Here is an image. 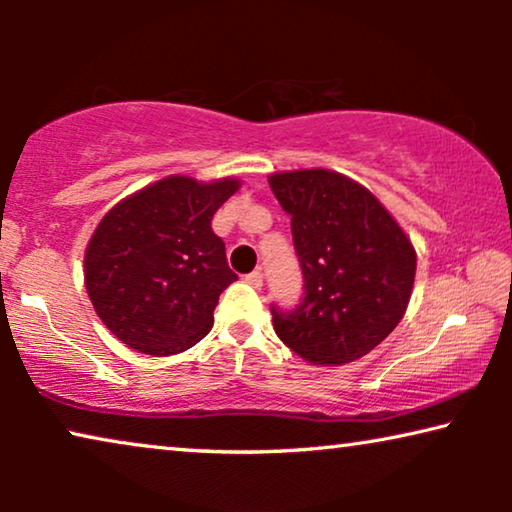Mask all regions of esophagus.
I'll use <instances>...</instances> for the list:
<instances>
[{
	"label": "esophagus",
	"mask_w": 512,
	"mask_h": 512,
	"mask_svg": "<svg viewBox=\"0 0 512 512\" xmlns=\"http://www.w3.org/2000/svg\"><path fill=\"white\" fill-rule=\"evenodd\" d=\"M244 282H247L249 286H254V289H261V286H263V272L261 270L249 272V275H244Z\"/></svg>",
	"instance_id": "esophagus-1"
}]
</instances>
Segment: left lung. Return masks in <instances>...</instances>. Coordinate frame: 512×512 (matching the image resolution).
Wrapping results in <instances>:
<instances>
[{
	"label": "left lung",
	"instance_id": "8db88e82",
	"mask_svg": "<svg viewBox=\"0 0 512 512\" xmlns=\"http://www.w3.org/2000/svg\"><path fill=\"white\" fill-rule=\"evenodd\" d=\"M291 216L305 298L272 307V326L312 366H342L375 349L408 310L417 254L380 200L345 174L314 167L270 174Z\"/></svg>",
	"mask_w": 512,
	"mask_h": 512
}]
</instances>
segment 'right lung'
<instances>
[{"label": "right lung", "mask_w": 512, "mask_h": 512, "mask_svg": "<svg viewBox=\"0 0 512 512\" xmlns=\"http://www.w3.org/2000/svg\"><path fill=\"white\" fill-rule=\"evenodd\" d=\"M237 188L235 177L172 174L102 216L83 277L97 317L123 345L170 356L212 331L221 291L237 279L212 219Z\"/></svg>", "instance_id": "obj_1"}]
</instances>
